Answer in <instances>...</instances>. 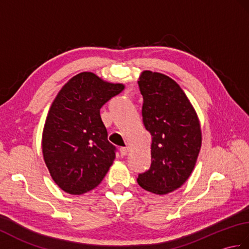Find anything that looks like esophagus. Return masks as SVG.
<instances>
[{
	"label": "esophagus",
	"instance_id": "esophagus-1",
	"mask_svg": "<svg viewBox=\"0 0 249 249\" xmlns=\"http://www.w3.org/2000/svg\"><path fill=\"white\" fill-rule=\"evenodd\" d=\"M120 153H121V156H125L126 154H127V149L124 146H122V147H120Z\"/></svg>",
	"mask_w": 249,
	"mask_h": 249
}]
</instances>
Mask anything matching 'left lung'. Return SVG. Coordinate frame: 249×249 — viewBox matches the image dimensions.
Returning a JSON list of instances; mask_svg holds the SVG:
<instances>
[{"label": "left lung", "instance_id": "8db88e82", "mask_svg": "<svg viewBox=\"0 0 249 249\" xmlns=\"http://www.w3.org/2000/svg\"><path fill=\"white\" fill-rule=\"evenodd\" d=\"M138 86L143 124L152 136V162L137 182L147 192L165 195L182 186L193 171L201 147L200 124L187 96L171 78L145 71Z\"/></svg>", "mask_w": 249, "mask_h": 249}]
</instances>
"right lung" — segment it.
I'll list each match as a JSON object with an SVG mask.
<instances>
[{"label":"right lung","instance_id":"obj_1","mask_svg":"<svg viewBox=\"0 0 249 249\" xmlns=\"http://www.w3.org/2000/svg\"><path fill=\"white\" fill-rule=\"evenodd\" d=\"M92 72L72 77L57 94L43 133L44 160L64 192L81 195L103 181L115 158L100 108L123 91Z\"/></svg>","mask_w":249,"mask_h":249}]
</instances>
